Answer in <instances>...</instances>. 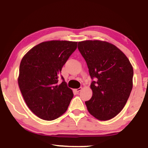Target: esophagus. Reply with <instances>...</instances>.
<instances>
[{
  "label": "esophagus",
  "instance_id": "esophagus-1",
  "mask_svg": "<svg viewBox=\"0 0 148 148\" xmlns=\"http://www.w3.org/2000/svg\"><path fill=\"white\" fill-rule=\"evenodd\" d=\"M82 89V88H76V89H75V91L77 92H79V91H81Z\"/></svg>",
  "mask_w": 148,
  "mask_h": 148
}]
</instances>
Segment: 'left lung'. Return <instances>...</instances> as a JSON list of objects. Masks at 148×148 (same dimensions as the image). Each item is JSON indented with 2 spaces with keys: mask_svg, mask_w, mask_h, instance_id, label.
<instances>
[{
  "mask_svg": "<svg viewBox=\"0 0 148 148\" xmlns=\"http://www.w3.org/2000/svg\"><path fill=\"white\" fill-rule=\"evenodd\" d=\"M87 63L92 96L85 102L90 114L99 120L116 116L124 107L133 87L134 71L128 58L110 43L101 40L78 42Z\"/></svg>",
  "mask_w": 148,
  "mask_h": 148,
  "instance_id": "1",
  "label": "left lung"
}]
</instances>
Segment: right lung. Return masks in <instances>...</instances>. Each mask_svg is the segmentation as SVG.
I'll list each match as a JSON object with an SVG mask.
<instances>
[{
    "mask_svg": "<svg viewBox=\"0 0 148 148\" xmlns=\"http://www.w3.org/2000/svg\"><path fill=\"white\" fill-rule=\"evenodd\" d=\"M77 46V42L51 40L33 47L20 64L18 78L25 103L38 117L53 120L67 110L73 93L63 82L61 69Z\"/></svg>",
    "mask_w": 148,
    "mask_h": 148,
    "instance_id": "1",
    "label": "right lung"
}]
</instances>
